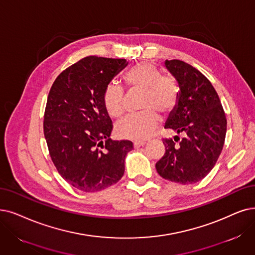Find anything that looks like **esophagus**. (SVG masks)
<instances>
[{"label": "esophagus", "mask_w": 255, "mask_h": 255, "mask_svg": "<svg viewBox=\"0 0 255 255\" xmlns=\"http://www.w3.org/2000/svg\"><path fill=\"white\" fill-rule=\"evenodd\" d=\"M146 143L145 141H135L134 142V147H141V146H143L144 144Z\"/></svg>", "instance_id": "34e87169"}]
</instances>
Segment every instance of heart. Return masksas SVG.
<instances>
[{
	"label": "heart",
	"mask_w": 255,
	"mask_h": 255,
	"mask_svg": "<svg viewBox=\"0 0 255 255\" xmlns=\"http://www.w3.org/2000/svg\"><path fill=\"white\" fill-rule=\"evenodd\" d=\"M125 84L129 90L143 92L139 114L129 115L116 127L121 138L145 140L155 134L160 116L168 115L178 105L180 89L177 81L168 75H162L157 66L150 63H139L131 67L124 76ZM104 106L110 116L120 118L125 114V91L121 87L110 84L103 95Z\"/></svg>",
	"instance_id": "b5f03b06"
}]
</instances>
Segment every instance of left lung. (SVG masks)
<instances>
[{
    "instance_id": "1",
    "label": "left lung",
    "mask_w": 255,
    "mask_h": 255,
    "mask_svg": "<svg viewBox=\"0 0 255 255\" xmlns=\"http://www.w3.org/2000/svg\"><path fill=\"white\" fill-rule=\"evenodd\" d=\"M177 79L180 95L165 128L174 129V139H163L165 154L156 163L158 174L180 184H192L216 165L225 142L227 119L217 91L200 71L179 59L165 60Z\"/></svg>"
}]
</instances>
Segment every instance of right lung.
I'll return each instance as SVG.
<instances>
[{
    "label": "right lung",
    "mask_w": 255,
    "mask_h": 255,
    "mask_svg": "<svg viewBox=\"0 0 255 255\" xmlns=\"http://www.w3.org/2000/svg\"><path fill=\"white\" fill-rule=\"evenodd\" d=\"M127 66L125 58L87 56L60 73L50 89L44 134L58 174L86 192L103 190L125 174L128 140L113 141V124L103 95Z\"/></svg>",
    "instance_id": "right-lung-1"
}]
</instances>
